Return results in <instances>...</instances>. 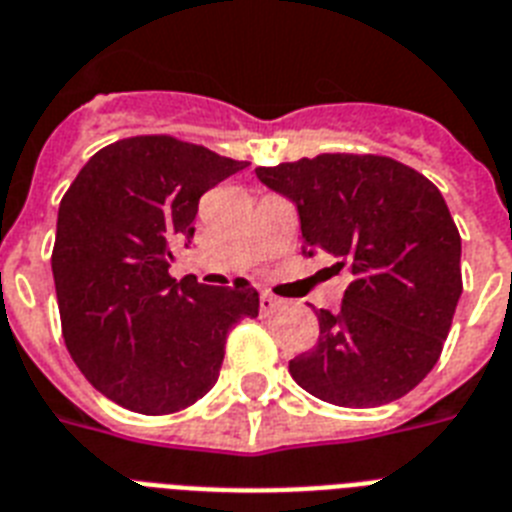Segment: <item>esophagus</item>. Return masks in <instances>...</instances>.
Wrapping results in <instances>:
<instances>
[{"label":"esophagus","mask_w":512,"mask_h":512,"mask_svg":"<svg viewBox=\"0 0 512 512\" xmlns=\"http://www.w3.org/2000/svg\"><path fill=\"white\" fill-rule=\"evenodd\" d=\"M278 307H281V299L273 297V294H268V292L260 294V313L270 315L273 310H278Z\"/></svg>","instance_id":"1"}]
</instances>
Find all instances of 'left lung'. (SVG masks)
Instances as JSON below:
<instances>
[{
	"mask_svg": "<svg viewBox=\"0 0 512 512\" xmlns=\"http://www.w3.org/2000/svg\"><path fill=\"white\" fill-rule=\"evenodd\" d=\"M255 173L297 205L302 255L326 252L352 276L339 313H315L318 344L289 360L294 381L339 407L405 397L442 355L463 292L442 191L384 155L323 152Z\"/></svg>",
	"mask_w": 512,
	"mask_h": 512,
	"instance_id": "8db88e82",
	"label": "left lung"
}]
</instances>
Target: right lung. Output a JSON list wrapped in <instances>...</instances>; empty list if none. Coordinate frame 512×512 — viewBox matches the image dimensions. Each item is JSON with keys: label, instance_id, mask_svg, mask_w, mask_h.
<instances>
[{"label": "right lung", "instance_id": "add662e5", "mask_svg": "<svg viewBox=\"0 0 512 512\" xmlns=\"http://www.w3.org/2000/svg\"><path fill=\"white\" fill-rule=\"evenodd\" d=\"M247 160L168 134L107 144L65 191L52 249L62 339L107 400L168 415L218 381L226 336L255 318L252 286L181 281L168 268L191 242L199 197Z\"/></svg>", "mask_w": 512, "mask_h": 512}]
</instances>
